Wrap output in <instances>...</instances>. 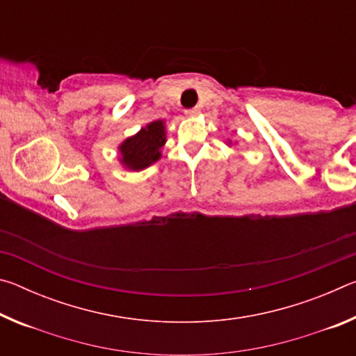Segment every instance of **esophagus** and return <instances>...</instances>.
Masks as SVG:
<instances>
[{"label": "esophagus", "mask_w": 356, "mask_h": 356, "mask_svg": "<svg viewBox=\"0 0 356 356\" xmlns=\"http://www.w3.org/2000/svg\"><path fill=\"white\" fill-rule=\"evenodd\" d=\"M185 114L190 118L197 116V114H200V108H190V110H185Z\"/></svg>", "instance_id": "1"}]
</instances>
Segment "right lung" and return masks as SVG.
Wrapping results in <instances>:
<instances>
[{
    "mask_svg": "<svg viewBox=\"0 0 356 356\" xmlns=\"http://www.w3.org/2000/svg\"><path fill=\"white\" fill-rule=\"evenodd\" d=\"M166 143L163 120H154L141 129L135 136H130L119 146L120 161L134 171L144 170L161 156V147Z\"/></svg>",
    "mask_w": 356,
    "mask_h": 356,
    "instance_id": "obj_1",
    "label": "right lung"
}]
</instances>
